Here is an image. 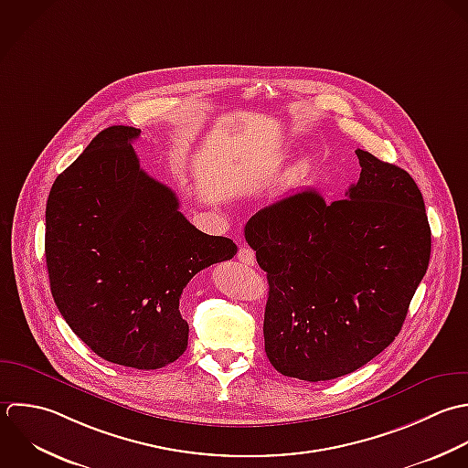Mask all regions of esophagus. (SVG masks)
I'll list each match as a JSON object with an SVG mask.
<instances>
[{
    "label": "esophagus",
    "instance_id": "34e87169",
    "mask_svg": "<svg viewBox=\"0 0 468 468\" xmlns=\"http://www.w3.org/2000/svg\"><path fill=\"white\" fill-rule=\"evenodd\" d=\"M237 259L242 262V264H248V266H253L255 264V251L248 246H242L237 253Z\"/></svg>",
    "mask_w": 468,
    "mask_h": 468
}]
</instances>
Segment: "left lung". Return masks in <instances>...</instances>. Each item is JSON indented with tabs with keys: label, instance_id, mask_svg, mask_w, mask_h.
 <instances>
[{
	"label": "left lung",
	"instance_id": "obj_1",
	"mask_svg": "<svg viewBox=\"0 0 468 468\" xmlns=\"http://www.w3.org/2000/svg\"><path fill=\"white\" fill-rule=\"evenodd\" d=\"M356 154L361 176L346 198L301 191L244 228L270 284L266 356L288 378L330 381L379 356L429 268L431 226L418 184L368 151Z\"/></svg>",
	"mask_w": 468,
	"mask_h": 468
}]
</instances>
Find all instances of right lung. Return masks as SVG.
I'll return each mask as SVG.
<instances>
[{"instance_id":"right-lung-1","label":"right lung","mask_w":468,"mask_h":468,"mask_svg":"<svg viewBox=\"0 0 468 468\" xmlns=\"http://www.w3.org/2000/svg\"><path fill=\"white\" fill-rule=\"evenodd\" d=\"M138 136L134 127H107L58 175L45 209V259L70 330L109 363L156 370L187 348L184 288L237 246L178 211L176 195L140 167L131 145Z\"/></svg>"}]
</instances>
